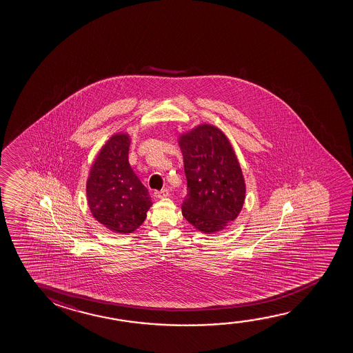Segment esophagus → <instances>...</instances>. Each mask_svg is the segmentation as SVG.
I'll return each mask as SVG.
<instances>
[{
	"label": "esophagus",
	"mask_w": 353,
	"mask_h": 353,
	"mask_svg": "<svg viewBox=\"0 0 353 353\" xmlns=\"http://www.w3.org/2000/svg\"><path fill=\"white\" fill-rule=\"evenodd\" d=\"M154 196L157 199H165L169 196V190L168 189H163L160 192H155Z\"/></svg>",
	"instance_id": "1"
}]
</instances>
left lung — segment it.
Listing matches in <instances>:
<instances>
[{
	"label": "left lung",
	"instance_id": "8db88e82",
	"mask_svg": "<svg viewBox=\"0 0 353 353\" xmlns=\"http://www.w3.org/2000/svg\"><path fill=\"white\" fill-rule=\"evenodd\" d=\"M187 196L182 214L203 234L222 232L241 212L246 183L227 135L217 126L200 124L181 134Z\"/></svg>",
	"mask_w": 353,
	"mask_h": 353
}]
</instances>
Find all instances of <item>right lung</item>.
<instances>
[{"label": "right lung", "instance_id": "add662e5", "mask_svg": "<svg viewBox=\"0 0 353 353\" xmlns=\"http://www.w3.org/2000/svg\"><path fill=\"white\" fill-rule=\"evenodd\" d=\"M130 135L117 132L99 150L87 179L92 217L116 234H130L145 222L153 205L148 189L131 169Z\"/></svg>", "mask_w": 353, "mask_h": 353}]
</instances>
